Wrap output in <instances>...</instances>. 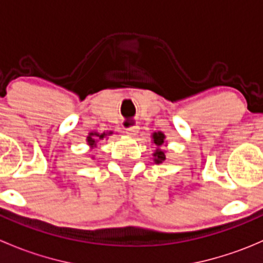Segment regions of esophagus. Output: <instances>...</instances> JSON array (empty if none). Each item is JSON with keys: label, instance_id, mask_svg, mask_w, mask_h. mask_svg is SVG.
<instances>
[{"label": "esophagus", "instance_id": "esophagus-1", "mask_svg": "<svg viewBox=\"0 0 263 263\" xmlns=\"http://www.w3.org/2000/svg\"><path fill=\"white\" fill-rule=\"evenodd\" d=\"M137 132H139V126H132V127H127L126 128V134L129 135V136H135Z\"/></svg>", "mask_w": 263, "mask_h": 263}]
</instances>
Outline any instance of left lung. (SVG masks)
I'll use <instances>...</instances> for the list:
<instances>
[{"label": "left lung", "mask_w": 263, "mask_h": 263, "mask_svg": "<svg viewBox=\"0 0 263 263\" xmlns=\"http://www.w3.org/2000/svg\"><path fill=\"white\" fill-rule=\"evenodd\" d=\"M154 139V142H155L158 146H161V145L164 144V135L161 134V132H158V134H154L153 136ZM154 156H155V163H161L163 160H165V154L163 153L161 150H156L155 154H154Z\"/></svg>", "instance_id": "left-lung-1"}]
</instances>
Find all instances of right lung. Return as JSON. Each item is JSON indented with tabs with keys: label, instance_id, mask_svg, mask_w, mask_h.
<instances>
[{
	"label": "right lung",
	"instance_id": "obj_1",
	"mask_svg": "<svg viewBox=\"0 0 263 263\" xmlns=\"http://www.w3.org/2000/svg\"><path fill=\"white\" fill-rule=\"evenodd\" d=\"M92 136H98V137H99V139H103V137L105 136V134H103V135L90 134L89 137H87V144H89L90 146H95V137H92Z\"/></svg>",
	"mask_w": 263,
	"mask_h": 263
}]
</instances>
